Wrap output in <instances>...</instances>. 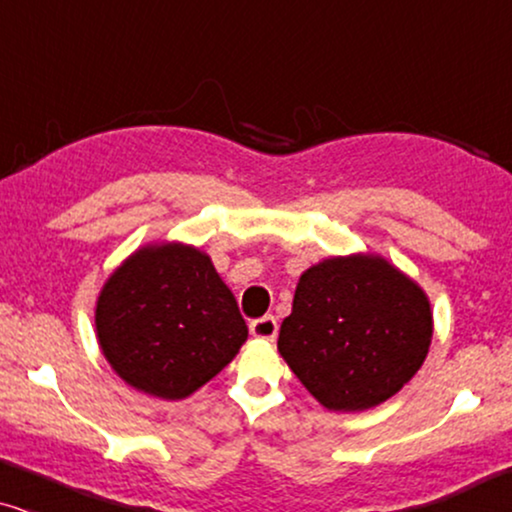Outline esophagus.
Instances as JSON below:
<instances>
[{
  "label": "esophagus",
  "mask_w": 512,
  "mask_h": 512,
  "mask_svg": "<svg viewBox=\"0 0 512 512\" xmlns=\"http://www.w3.org/2000/svg\"><path fill=\"white\" fill-rule=\"evenodd\" d=\"M249 331L258 340H275L277 338V319L270 317V314H268V317L254 319L249 324Z\"/></svg>",
  "instance_id": "obj_1"
}]
</instances>
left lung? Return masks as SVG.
I'll list each match as a JSON object with an SVG mask.
<instances>
[{"label":"left lung","mask_w":512,"mask_h":512,"mask_svg":"<svg viewBox=\"0 0 512 512\" xmlns=\"http://www.w3.org/2000/svg\"><path fill=\"white\" fill-rule=\"evenodd\" d=\"M433 312L415 279L377 254L333 256L298 279L277 349L328 410L375 408L429 354Z\"/></svg>","instance_id":"obj_1"}]
</instances>
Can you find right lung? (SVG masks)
Instances as JSON below:
<instances>
[{"instance_id":"add662e5","label":"right lung","mask_w":512,"mask_h":512,"mask_svg":"<svg viewBox=\"0 0 512 512\" xmlns=\"http://www.w3.org/2000/svg\"><path fill=\"white\" fill-rule=\"evenodd\" d=\"M95 331L114 373L163 401H181L219 375L249 335L212 258L181 242L146 244L111 272Z\"/></svg>"}]
</instances>
